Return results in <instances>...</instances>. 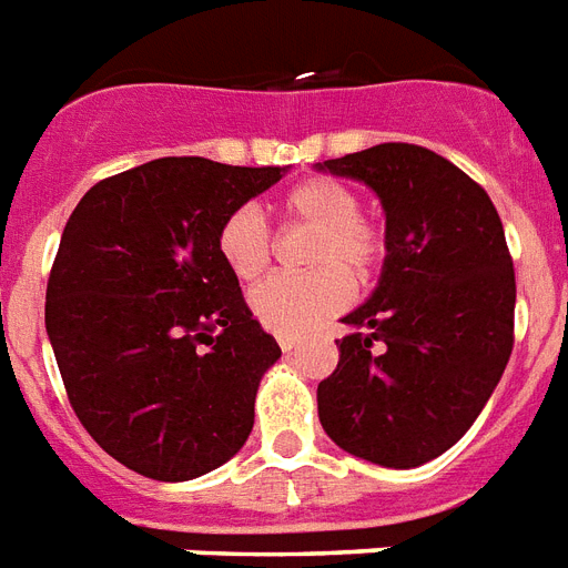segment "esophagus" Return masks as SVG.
<instances>
[{
  "mask_svg": "<svg viewBox=\"0 0 568 568\" xmlns=\"http://www.w3.org/2000/svg\"><path fill=\"white\" fill-rule=\"evenodd\" d=\"M276 342H280V348H283V352H294V348H297V336H285V333H280Z\"/></svg>",
  "mask_w": 568,
  "mask_h": 568,
  "instance_id": "esophagus-1",
  "label": "esophagus"
}]
</instances>
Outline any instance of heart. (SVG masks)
Segmentation results:
<instances>
[{"instance_id": "heart-1", "label": "heart", "mask_w": 568, "mask_h": 568, "mask_svg": "<svg viewBox=\"0 0 568 568\" xmlns=\"http://www.w3.org/2000/svg\"><path fill=\"white\" fill-rule=\"evenodd\" d=\"M288 226L315 232L306 262L310 274L267 276L250 292V310L267 331L297 336L324 315L352 303L355 283H369L387 258L384 229L361 214V196L345 181L315 175L280 199ZM216 253L237 280H255L271 262V229L255 205H241L216 232Z\"/></svg>"}]
</instances>
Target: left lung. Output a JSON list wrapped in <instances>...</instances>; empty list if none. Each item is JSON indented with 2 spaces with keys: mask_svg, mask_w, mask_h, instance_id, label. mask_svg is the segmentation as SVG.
I'll return each mask as SVG.
<instances>
[{
  "mask_svg": "<svg viewBox=\"0 0 568 568\" xmlns=\"http://www.w3.org/2000/svg\"><path fill=\"white\" fill-rule=\"evenodd\" d=\"M315 169L363 181L387 216L378 285L342 318L352 333L318 384V419L336 447L372 465H426L474 426L513 354L504 223L474 179L408 142Z\"/></svg>",
  "mask_w": 568,
  "mask_h": 568,
  "instance_id": "1",
  "label": "left lung"
}]
</instances>
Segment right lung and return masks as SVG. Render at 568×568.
I'll use <instances>...</instances> for the list:
<instances>
[{
  "instance_id": "right-lung-1",
  "label": "right lung",
  "mask_w": 568,
  "mask_h": 568,
  "mask_svg": "<svg viewBox=\"0 0 568 568\" xmlns=\"http://www.w3.org/2000/svg\"><path fill=\"white\" fill-rule=\"evenodd\" d=\"M285 166L160 158L98 181L62 232L47 336L85 432L130 470L184 483L244 447L280 345L216 253Z\"/></svg>"
}]
</instances>
